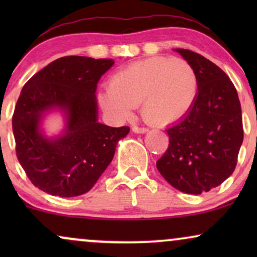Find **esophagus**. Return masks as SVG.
<instances>
[{"label": "esophagus", "instance_id": "34e87169", "mask_svg": "<svg viewBox=\"0 0 257 257\" xmlns=\"http://www.w3.org/2000/svg\"><path fill=\"white\" fill-rule=\"evenodd\" d=\"M132 131L134 132V133H137V134H144V133L149 132V129L144 128V126H137V125H134V126H133V128H132Z\"/></svg>", "mask_w": 257, "mask_h": 257}]
</instances>
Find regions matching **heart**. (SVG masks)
<instances>
[{
	"label": "heart",
	"mask_w": 257,
	"mask_h": 257,
	"mask_svg": "<svg viewBox=\"0 0 257 257\" xmlns=\"http://www.w3.org/2000/svg\"><path fill=\"white\" fill-rule=\"evenodd\" d=\"M199 82L194 67L181 58L153 57L114 72L108 88L98 93L99 104L114 118L132 117L135 106L155 125L179 122L192 110Z\"/></svg>",
	"instance_id": "1"
}]
</instances>
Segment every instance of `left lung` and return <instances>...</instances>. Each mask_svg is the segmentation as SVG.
I'll list each match as a JSON object with an SVG mask.
<instances>
[{"instance_id":"8db88e82","label":"left lung","mask_w":257,"mask_h":257,"mask_svg":"<svg viewBox=\"0 0 257 257\" xmlns=\"http://www.w3.org/2000/svg\"><path fill=\"white\" fill-rule=\"evenodd\" d=\"M175 51L196 70L198 98L187 116L167 129L169 146L156 164L176 190L200 194L234 172L244 135L241 107L235 87L217 65L188 49Z\"/></svg>"}]
</instances>
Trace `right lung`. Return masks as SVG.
<instances>
[{
	"label": "right lung",
	"mask_w": 257,
	"mask_h": 257,
	"mask_svg": "<svg viewBox=\"0 0 257 257\" xmlns=\"http://www.w3.org/2000/svg\"><path fill=\"white\" fill-rule=\"evenodd\" d=\"M112 59L63 57L26 82L14 108L12 125L17 157L32 185L59 197H76L90 190L114 156L129 126L98 122L96 84L113 65ZM59 108L67 128L48 139L39 129L43 114Z\"/></svg>",
	"instance_id": "add662e5"
}]
</instances>
